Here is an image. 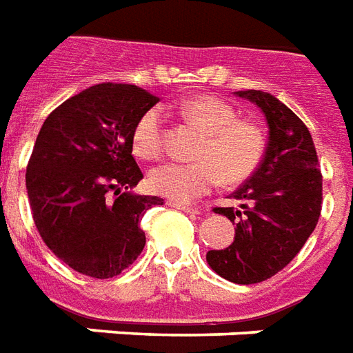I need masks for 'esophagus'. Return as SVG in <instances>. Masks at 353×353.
<instances>
[{"instance_id":"1","label":"esophagus","mask_w":353,"mask_h":353,"mask_svg":"<svg viewBox=\"0 0 353 353\" xmlns=\"http://www.w3.org/2000/svg\"><path fill=\"white\" fill-rule=\"evenodd\" d=\"M170 208H176V210H181L185 213H189V215H200L202 211L194 208V205H189V203H181V202H168Z\"/></svg>"}]
</instances>
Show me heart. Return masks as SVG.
<instances>
[{
	"mask_svg": "<svg viewBox=\"0 0 353 353\" xmlns=\"http://www.w3.org/2000/svg\"><path fill=\"white\" fill-rule=\"evenodd\" d=\"M179 114L203 130L194 163H164L148 176L150 189L176 202L208 194L226 179L239 183L260 166L265 151L262 127L237 117L236 108L213 95H196L177 104ZM132 150L145 161L163 155V112L151 108L132 130Z\"/></svg>",
	"mask_w": 353,
	"mask_h": 353,
	"instance_id": "1",
	"label": "heart"
}]
</instances>
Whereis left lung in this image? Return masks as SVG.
I'll list each match as a JSON object with an SVG mask.
<instances>
[{
	"label": "left lung",
	"instance_id": "left-lung-1",
	"mask_svg": "<svg viewBox=\"0 0 353 353\" xmlns=\"http://www.w3.org/2000/svg\"><path fill=\"white\" fill-rule=\"evenodd\" d=\"M236 95L263 112L270 142L256 172L228 196L239 208L213 210L236 223V236L226 249L210 250L205 260L230 283L256 284L286 268L314 232L322 174L309 129L286 104L260 90Z\"/></svg>",
	"mask_w": 353,
	"mask_h": 353
}]
</instances>
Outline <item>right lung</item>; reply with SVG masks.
I'll use <instances>...</instances> for the list:
<instances>
[{
    "instance_id": "1",
    "label": "right lung",
    "mask_w": 353,
    "mask_h": 353,
    "mask_svg": "<svg viewBox=\"0 0 353 353\" xmlns=\"http://www.w3.org/2000/svg\"><path fill=\"white\" fill-rule=\"evenodd\" d=\"M157 103L130 83H97L39 130L26 172L33 221L46 247L82 275L112 279L143 250L140 219L163 200L132 192L143 177L132 130Z\"/></svg>"
}]
</instances>
